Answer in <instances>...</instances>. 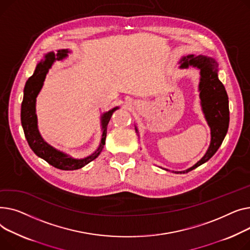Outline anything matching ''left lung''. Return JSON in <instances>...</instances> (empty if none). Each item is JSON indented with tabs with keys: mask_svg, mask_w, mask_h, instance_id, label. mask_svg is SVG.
I'll list each match as a JSON object with an SVG mask.
<instances>
[{
	"mask_svg": "<svg viewBox=\"0 0 250 250\" xmlns=\"http://www.w3.org/2000/svg\"><path fill=\"white\" fill-rule=\"evenodd\" d=\"M189 65L201 69L200 98L203 112L211 128V144L200 161L190 168L180 171V173L188 172L208 161L222 144L229 126L228 96L225 86L218 79L216 62L203 55H188L181 61V67H188ZM135 130L137 131L136 128Z\"/></svg>",
	"mask_w": 250,
	"mask_h": 250,
	"instance_id": "left-lung-1",
	"label": "left lung"
}]
</instances>
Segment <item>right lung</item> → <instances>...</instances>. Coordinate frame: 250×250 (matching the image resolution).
I'll list each match as a JSON object with an SVG mask.
<instances>
[{"instance_id": "right-lung-1", "label": "right lung", "mask_w": 250, "mask_h": 250, "mask_svg": "<svg viewBox=\"0 0 250 250\" xmlns=\"http://www.w3.org/2000/svg\"><path fill=\"white\" fill-rule=\"evenodd\" d=\"M67 49L57 50L56 53L50 52L45 55L44 61H41L36 68L33 75L28 79L24 87V97L21 105V123L24 130V134L27 139V142L30 146V148L34 151V153L44 159L47 163L62 170H75L79 169L92 160L97 158L101 153L103 147L105 145L106 135H107V126L111 119V116L118 108H114L111 111L105 113L102 117V126H103V135L101 144L99 148L90 156L83 159H73L64 153L54 149L49 144L42 139L37 129V117L35 113V103L36 97L40 92L43 85V82L45 80L46 73L48 69L51 67V64L54 61L62 60L63 57L67 55Z\"/></svg>"}]
</instances>
